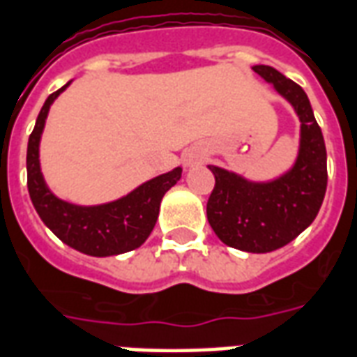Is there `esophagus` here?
Instances as JSON below:
<instances>
[{"label": "esophagus", "instance_id": "obj_1", "mask_svg": "<svg viewBox=\"0 0 357 357\" xmlns=\"http://www.w3.org/2000/svg\"><path fill=\"white\" fill-rule=\"evenodd\" d=\"M183 162H185V167H195V165H198V162H202V157L195 153V151H189V153H185Z\"/></svg>", "mask_w": 357, "mask_h": 357}]
</instances>
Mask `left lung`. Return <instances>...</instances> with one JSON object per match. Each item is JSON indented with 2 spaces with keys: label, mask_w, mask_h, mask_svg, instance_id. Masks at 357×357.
<instances>
[{
  "label": "left lung",
  "mask_w": 357,
  "mask_h": 357,
  "mask_svg": "<svg viewBox=\"0 0 357 357\" xmlns=\"http://www.w3.org/2000/svg\"><path fill=\"white\" fill-rule=\"evenodd\" d=\"M252 70L273 84L298 114V159L288 172L262 183L209 167L215 187L206 211L225 245L247 252H271L298 238L318 215L328 187L326 144L301 86L269 65H255Z\"/></svg>",
  "instance_id": "8db88e82"
}]
</instances>
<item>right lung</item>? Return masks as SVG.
I'll return each mask as SVG.
<instances>
[{
    "mask_svg": "<svg viewBox=\"0 0 357 357\" xmlns=\"http://www.w3.org/2000/svg\"><path fill=\"white\" fill-rule=\"evenodd\" d=\"M63 88L52 93L40 108L27 142V190L46 227L63 243L89 257H114L138 249L148 239L159 217L160 200L181 178V168L149 179L123 198L100 206H76L58 198L46 185L39 162L40 135L46 116Z\"/></svg>",
    "mask_w": 357,
    "mask_h": 357,
    "instance_id": "right-lung-1",
    "label": "right lung"
}]
</instances>
